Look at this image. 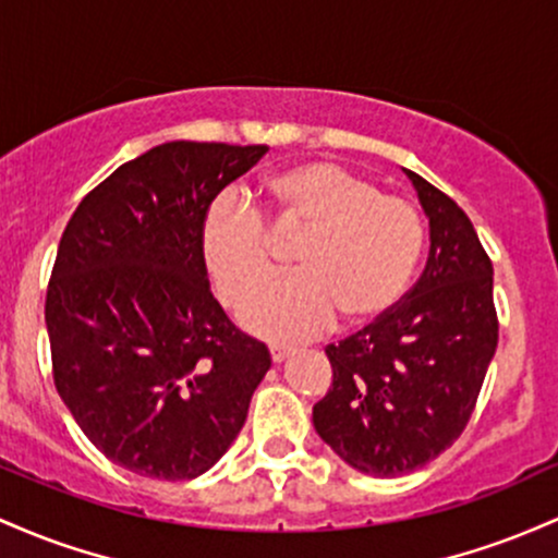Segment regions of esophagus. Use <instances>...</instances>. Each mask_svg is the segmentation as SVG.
Masks as SVG:
<instances>
[{"label": "esophagus", "mask_w": 558, "mask_h": 558, "mask_svg": "<svg viewBox=\"0 0 558 558\" xmlns=\"http://www.w3.org/2000/svg\"><path fill=\"white\" fill-rule=\"evenodd\" d=\"M268 350H271V361H274V363H281V361L287 359V355L292 353V348H287V345H279V342H274V345L268 348Z\"/></svg>", "instance_id": "obj_1"}]
</instances>
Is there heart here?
<instances>
[{
	"label": "heart",
	"mask_w": 558,
	"mask_h": 558,
	"mask_svg": "<svg viewBox=\"0 0 558 558\" xmlns=\"http://www.w3.org/2000/svg\"><path fill=\"white\" fill-rule=\"evenodd\" d=\"M266 213L303 227L300 268L242 295L271 268L263 213L223 192L199 221V258L223 303L240 305L242 327L268 340H303L329 327L368 324L396 308L424 247V218L411 199L327 160L300 162L266 181Z\"/></svg>",
	"instance_id": "obj_1"
}]
</instances>
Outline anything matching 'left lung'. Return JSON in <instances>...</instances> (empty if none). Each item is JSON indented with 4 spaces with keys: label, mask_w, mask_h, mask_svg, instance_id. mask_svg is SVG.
<instances>
[{
    "label": "left lung",
    "mask_w": 558,
    "mask_h": 558,
    "mask_svg": "<svg viewBox=\"0 0 558 558\" xmlns=\"http://www.w3.org/2000/svg\"><path fill=\"white\" fill-rule=\"evenodd\" d=\"M429 216V258L414 290L368 327L327 345L331 385L313 427L374 477L429 464L459 440L498 345L493 263L446 192L414 171Z\"/></svg>",
    "instance_id": "1"
}]
</instances>
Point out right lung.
<instances>
[{
    "instance_id": "obj_1",
    "label": "right lung",
    "mask_w": 558,
    "mask_h": 558,
    "mask_svg": "<svg viewBox=\"0 0 558 558\" xmlns=\"http://www.w3.org/2000/svg\"><path fill=\"white\" fill-rule=\"evenodd\" d=\"M263 144L166 142L78 203L47 287L60 398L92 446L153 480L227 453L271 355L229 322L199 258V221Z\"/></svg>"
}]
</instances>
